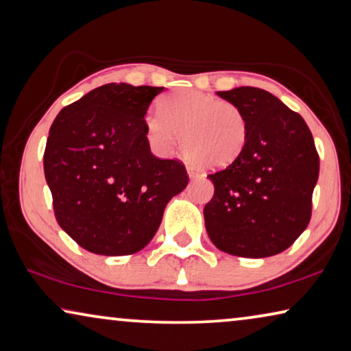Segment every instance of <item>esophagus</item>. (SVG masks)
I'll list each match as a JSON object with an SVG mask.
<instances>
[{
  "label": "esophagus",
  "mask_w": 351,
  "mask_h": 351,
  "mask_svg": "<svg viewBox=\"0 0 351 351\" xmlns=\"http://www.w3.org/2000/svg\"><path fill=\"white\" fill-rule=\"evenodd\" d=\"M187 175H189L191 180H197V178H200V175H198L197 171H193L192 169H187Z\"/></svg>",
  "instance_id": "esophagus-1"
}]
</instances>
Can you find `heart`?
Here are the masks:
<instances>
[{
    "mask_svg": "<svg viewBox=\"0 0 351 351\" xmlns=\"http://www.w3.org/2000/svg\"><path fill=\"white\" fill-rule=\"evenodd\" d=\"M160 113L145 118L146 137L160 154H171L181 143L186 159L206 170L227 169L241 156L249 137L243 110L228 101L195 90L171 93Z\"/></svg>",
    "mask_w": 351,
    "mask_h": 351,
    "instance_id": "1",
    "label": "heart"
}]
</instances>
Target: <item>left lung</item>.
Returning <instances> with one entry per match:
<instances>
[{
  "label": "left lung",
  "mask_w": 351,
  "mask_h": 351,
  "mask_svg": "<svg viewBox=\"0 0 351 351\" xmlns=\"http://www.w3.org/2000/svg\"><path fill=\"white\" fill-rule=\"evenodd\" d=\"M243 110L249 137L239 158L208 175L214 195L203 209L222 252L263 258L284 252L309 226L320 159L301 114L254 86L217 91Z\"/></svg>",
  "instance_id": "left-lung-1"
}]
</instances>
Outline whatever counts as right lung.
I'll return each mask as SVG.
<instances>
[{"label":"right lung","mask_w":351,"mask_h":351,"mask_svg":"<svg viewBox=\"0 0 351 351\" xmlns=\"http://www.w3.org/2000/svg\"><path fill=\"white\" fill-rule=\"evenodd\" d=\"M164 86L107 83L56 114L44 173L60 227L99 255H130L158 232L164 209L186 189L180 160L158 159L145 114Z\"/></svg>","instance_id":"obj_1"}]
</instances>
